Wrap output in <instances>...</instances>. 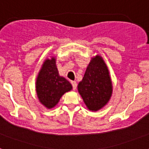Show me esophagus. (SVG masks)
Segmentation results:
<instances>
[{
    "label": "esophagus",
    "mask_w": 149,
    "mask_h": 149,
    "mask_svg": "<svg viewBox=\"0 0 149 149\" xmlns=\"http://www.w3.org/2000/svg\"><path fill=\"white\" fill-rule=\"evenodd\" d=\"M71 84H72V89L73 90L77 89V82H75V81H72V82H71Z\"/></svg>",
    "instance_id": "esophagus-1"
}]
</instances>
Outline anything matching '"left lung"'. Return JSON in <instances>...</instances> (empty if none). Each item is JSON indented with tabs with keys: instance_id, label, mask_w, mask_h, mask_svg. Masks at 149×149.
<instances>
[{
	"instance_id": "obj_1",
	"label": "left lung",
	"mask_w": 149,
	"mask_h": 149,
	"mask_svg": "<svg viewBox=\"0 0 149 149\" xmlns=\"http://www.w3.org/2000/svg\"><path fill=\"white\" fill-rule=\"evenodd\" d=\"M78 90L90 111H98L108 102L112 94V83L102 57L97 55L92 58L79 83Z\"/></svg>"
}]
</instances>
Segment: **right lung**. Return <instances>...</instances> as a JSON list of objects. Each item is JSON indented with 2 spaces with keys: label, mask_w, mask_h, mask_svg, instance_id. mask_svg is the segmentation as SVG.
<instances>
[{
  "label": "right lung",
  "mask_w": 149,
  "mask_h": 149,
  "mask_svg": "<svg viewBox=\"0 0 149 149\" xmlns=\"http://www.w3.org/2000/svg\"><path fill=\"white\" fill-rule=\"evenodd\" d=\"M72 89V85L59 76L55 59L44 62L36 80V92L40 102L47 108H52L58 103L65 92Z\"/></svg>",
  "instance_id": "obj_1"
}]
</instances>
